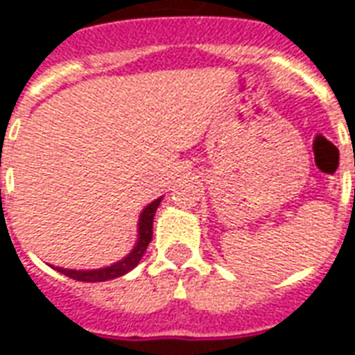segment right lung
<instances>
[{"label":"right lung","mask_w":355,"mask_h":355,"mask_svg":"<svg viewBox=\"0 0 355 355\" xmlns=\"http://www.w3.org/2000/svg\"><path fill=\"white\" fill-rule=\"evenodd\" d=\"M162 196L153 200L151 204H147L144 211L139 214L138 221V240H136V245L132 248V252L123 257L117 263H113L110 266H103V268H92V270H75V268H62V266H54V270H58L64 276L68 278H73V280L79 282H107L113 280V278H119V276H124L126 272H130L134 266L138 265L144 253H146L147 245L151 242L153 238V217H155V211L159 208Z\"/></svg>","instance_id":"right-lung-1"}]
</instances>
